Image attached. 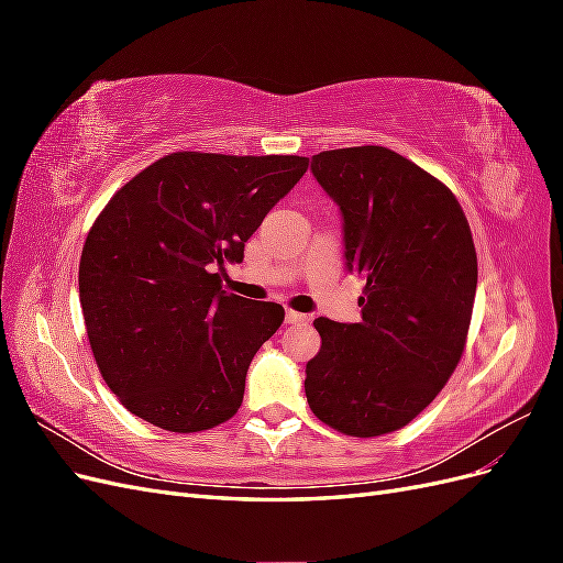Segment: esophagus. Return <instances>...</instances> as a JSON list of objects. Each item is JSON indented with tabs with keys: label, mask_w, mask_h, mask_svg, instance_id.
<instances>
[{
	"label": "esophagus",
	"mask_w": 563,
	"mask_h": 563,
	"mask_svg": "<svg viewBox=\"0 0 563 563\" xmlns=\"http://www.w3.org/2000/svg\"><path fill=\"white\" fill-rule=\"evenodd\" d=\"M284 319H286V323H300V321H305V319H308V314H302V312H296V310H286Z\"/></svg>",
	"instance_id": "1"
}]
</instances>
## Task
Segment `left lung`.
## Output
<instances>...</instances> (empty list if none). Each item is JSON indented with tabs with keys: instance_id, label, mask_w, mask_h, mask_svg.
Returning a JSON list of instances; mask_svg holds the SVG:
<instances>
[{
	"instance_id": "8db88e82",
	"label": "left lung",
	"mask_w": 563,
	"mask_h": 563,
	"mask_svg": "<svg viewBox=\"0 0 563 563\" xmlns=\"http://www.w3.org/2000/svg\"><path fill=\"white\" fill-rule=\"evenodd\" d=\"M312 174L343 216L345 265L362 275V321L314 319L305 366L312 413L350 437L411 422L465 350L476 294L467 218L444 183L380 145L327 150Z\"/></svg>"
}]
</instances>
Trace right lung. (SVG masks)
<instances>
[{
  "label": "right lung",
  "mask_w": 563,
  "mask_h": 563,
  "mask_svg": "<svg viewBox=\"0 0 563 563\" xmlns=\"http://www.w3.org/2000/svg\"><path fill=\"white\" fill-rule=\"evenodd\" d=\"M308 164L174 152L96 218L79 302L100 376L133 416L187 434L240 411L249 364L284 308L223 291L220 272L244 261L246 240Z\"/></svg>",
  "instance_id": "1"
}]
</instances>
